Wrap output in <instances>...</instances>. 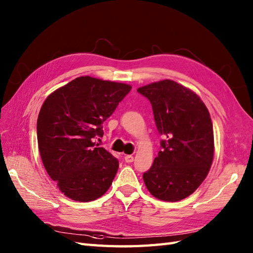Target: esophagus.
<instances>
[{
  "mask_svg": "<svg viewBox=\"0 0 253 253\" xmlns=\"http://www.w3.org/2000/svg\"><path fill=\"white\" fill-rule=\"evenodd\" d=\"M125 162L126 163L133 162V157H132V155H125Z\"/></svg>",
  "mask_w": 253,
  "mask_h": 253,
  "instance_id": "34e87169",
  "label": "esophagus"
}]
</instances>
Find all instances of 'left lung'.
Masks as SVG:
<instances>
[{
  "label": "left lung",
  "mask_w": 253,
  "mask_h": 253,
  "mask_svg": "<svg viewBox=\"0 0 253 253\" xmlns=\"http://www.w3.org/2000/svg\"><path fill=\"white\" fill-rule=\"evenodd\" d=\"M151 102L161 151L143 180L152 196L179 201L202 184L212 165L214 136L211 116L200 96L173 80L139 88Z\"/></svg>",
  "instance_id": "1"
}]
</instances>
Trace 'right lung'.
Instances as JSON below:
<instances>
[{
  "mask_svg": "<svg viewBox=\"0 0 253 253\" xmlns=\"http://www.w3.org/2000/svg\"><path fill=\"white\" fill-rule=\"evenodd\" d=\"M130 90L126 84L82 76L45 99L37 122L38 146L47 174L66 197L92 201L112 185L118 161L93 141Z\"/></svg>",
  "mask_w": 253,
  "mask_h": 253,
  "instance_id": "obj_1",
  "label": "right lung"
}]
</instances>
